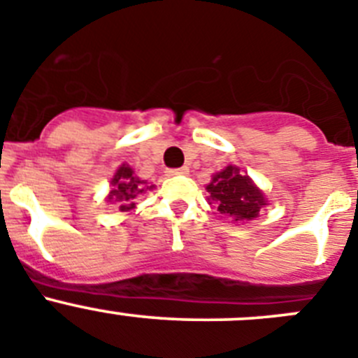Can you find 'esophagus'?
Segmentation results:
<instances>
[{
    "label": "esophagus",
    "mask_w": 358,
    "mask_h": 358,
    "mask_svg": "<svg viewBox=\"0 0 358 358\" xmlns=\"http://www.w3.org/2000/svg\"><path fill=\"white\" fill-rule=\"evenodd\" d=\"M169 176H185L189 175V167H178V169H169L167 171Z\"/></svg>",
    "instance_id": "obj_1"
}]
</instances>
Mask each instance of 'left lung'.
Masks as SVG:
<instances>
[{
	"mask_svg": "<svg viewBox=\"0 0 358 358\" xmlns=\"http://www.w3.org/2000/svg\"><path fill=\"white\" fill-rule=\"evenodd\" d=\"M210 201L223 215H230L235 221H250L257 217L260 207L266 205L262 192L251 182L248 175L235 166L224 167L207 185Z\"/></svg>",
	"mask_w": 358,
	"mask_h": 358,
	"instance_id": "obj_1",
	"label": "left lung"
}]
</instances>
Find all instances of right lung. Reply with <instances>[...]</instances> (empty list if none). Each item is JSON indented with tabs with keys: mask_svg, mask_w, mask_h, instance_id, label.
I'll return each mask as SVG.
<instances>
[{
	"mask_svg": "<svg viewBox=\"0 0 358 358\" xmlns=\"http://www.w3.org/2000/svg\"><path fill=\"white\" fill-rule=\"evenodd\" d=\"M144 183H146L144 180H139L134 175L131 167L123 164L114 175V178H112V191L108 194V201H117L119 210H131L135 207L134 199L143 194V192H146V189L153 187H148Z\"/></svg>",
	"mask_w": 358,
	"mask_h": 358,
	"instance_id": "1",
	"label": "right lung"
}]
</instances>
